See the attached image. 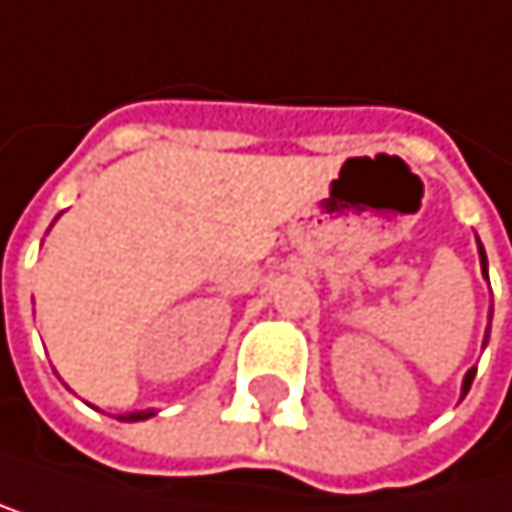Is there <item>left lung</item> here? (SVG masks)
<instances>
[{"label":"left lung","mask_w":512,"mask_h":512,"mask_svg":"<svg viewBox=\"0 0 512 512\" xmlns=\"http://www.w3.org/2000/svg\"><path fill=\"white\" fill-rule=\"evenodd\" d=\"M479 259H482V271H485V278H488V259H485V250H482V244H479ZM491 318V315H488ZM485 343H488V333H485ZM473 377H476V367L473 371H467V377H463V395L470 392V386H473Z\"/></svg>","instance_id":"8db88e82"}]
</instances>
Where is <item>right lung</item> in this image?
<instances>
[{
	"label": "right lung",
	"mask_w": 512,
	"mask_h": 512,
	"mask_svg": "<svg viewBox=\"0 0 512 512\" xmlns=\"http://www.w3.org/2000/svg\"><path fill=\"white\" fill-rule=\"evenodd\" d=\"M154 411H138V414H129V417H120V420H145V417H151Z\"/></svg>",
	"instance_id": "obj_1"
}]
</instances>
